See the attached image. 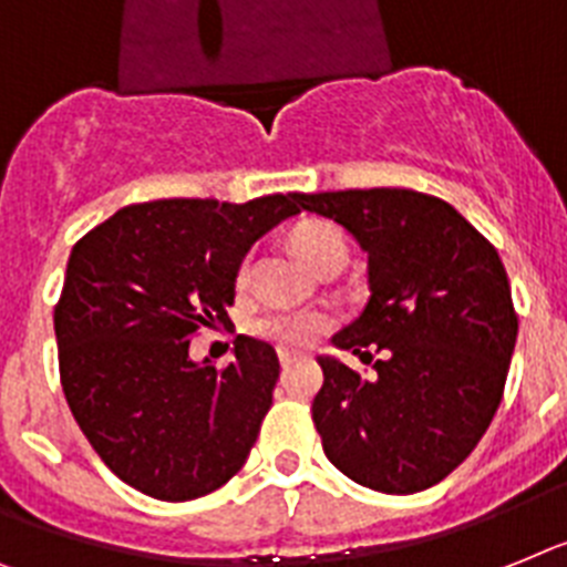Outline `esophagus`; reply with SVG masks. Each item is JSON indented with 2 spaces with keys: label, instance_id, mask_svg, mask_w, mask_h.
Returning <instances> with one entry per match:
<instances>
[{
  "label": "esophagus",
  "instance_id": "esophagus-1",
  "mask_svg": "<svg viewBox=\"0 0 567 567\" xmlns=\"http://www.w3.org/2000/svg\"><path fill=\"white\" fill-rule=\"evenodd\" d=\"M302 357H308L306 351H293V349H279V363L282 365H291L297 363V360H302Z\"/></svg>",
  "mask_w": 567,
  "mask_h": 567
}]
</instances>
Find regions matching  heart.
I'll list each match as a JSON object with an SVG mask.
<instances>
[{
    "label": "heart",
    "mask_w": 567,
    "mask_h": 567,
    "mask_svg": "<svg viewBox=\"0 0 567 567\" xmlns=\"http://www.w3.org/2000/svg\"><path fill=\"white\" fill-rule=\"evenodd\" d=\"M291 245L313 270L326 261H346V256H349L346 236L340 233V227L328 225V221H302L299 227H293ZM241 276H245V268H241ZM322 328H326L322 313L297 311V308H270L250 322V331L256 337L274 340L279 346H302L313 334H320Z\"/></svg>",
    "instance_id": "obj_1"
}]
</instances>
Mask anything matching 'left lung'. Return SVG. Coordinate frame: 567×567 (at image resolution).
Returning a JSON list of instances; mask_svg holds the SVG:
<instances>
[{
  "mask_svg": "<svg viewBox=\"0 0 567 567\" xmlns=\"http://www.w3.org/2000/svg\"><path fill=\"white\" fill-rule=\"evenodd\" d=\"M369 256V302L331 337L372 378L320 354L313 426L328 461L369 489L409 496L467 458L504 394L518 320L496 247L453 204L415 189L293 193Z\"/></svg>",
  "mask_w": 567,
  "mask_h": 567,
  "instance_id": "1",
  "label": "left lung"
}]
</instances>
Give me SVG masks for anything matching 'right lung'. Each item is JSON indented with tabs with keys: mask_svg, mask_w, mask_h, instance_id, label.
<instances>
[{
	"mask_svg": "<svg viewBox=\"0 0 567 567\" xmlns=\"http://www.w3.org/2000/svg\"><path fill=\"white\" fill-rule=\"evenodd\" d=\"M293 193L247 204L161 198L85 233L54 308L71 415L121 482L161 502L207 496L245 467L274 403V346L236 337L195 363L198 328L227 322L247 250L297 216Z\"/></svg>",
	"mask_w": 567,
	"mask_h": 567,
	"instance_id": "add662e5",
	"label": "right lung"
}]
</instances>
